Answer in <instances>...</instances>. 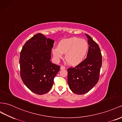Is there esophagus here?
Listing matches in <instances>:
<instances>
[{"label": "esophagus", "instance_id": "obj_1", "mask_svg": "<svg viewBox=\"0 0 122 122\" xmlns=\"http://www.w3.org/2000/svg\"><path fill=\"white\" fill-rule=\"evenodd\" d=\"M65 67L63 66H61V70H63V69H65Z\"/></svg>", "mask_w": 122, "mask_h": 122}]
</instances>
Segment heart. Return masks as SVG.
Masks as SVG:
<instances>
[{"mask_svg":"<svg viewBox=\"0 0 122 122\" xmlns=\"http://www.w3.org/2000/svg\"><path fill=\"white\" fill-rule=\"evenodd\" d=\"M89 45L85 39L73 37L61 41L58 47H54L52 51L55 58L59 61L65 54V60L72 66L81 63L87 55Z\"/></svg>","mask_w":122,"mask_h":122,"instance_id":"obj_1","label":"heart"}]
</instances>
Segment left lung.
<instances>
[{"instance_id": "1", "label": "left lung", "mask_w": 122, "mask_h": 122, "mask_svg": "<svg viewBox=\"0 0 122 122\" xmlns=\"http://www.w3.org/2000/svg\"><path fill=\"white\" fill-rule=\"evenodd\" d=\"M85 34L89 45L87 58L74 68L68 69V85L77 94L87 93L97 83L102 64L99 46L89 35Z\"/></svg>"}]
</instances>
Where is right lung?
Returning <instances> with one entry per match:
<instances>
[{
	"instance_id": "obj_1",
	"label": "right lung",
	"mask_w": 122,
	"mask_h": 122,
	"mask_svg": "<svg viewBox=\"0 0 122 122\" xmlns=\"http://www.w3.org/2000/svg\"><path fill=\"white\" fill-rule=\"evenodd\" d=\"M54 41L37 33L25 42L20 54V76L33 92L44 94L50 90L60 66L50 61Z\"/></svg>"
}]
</instances>
